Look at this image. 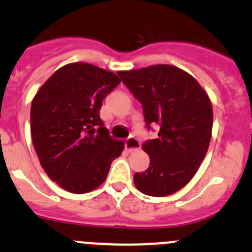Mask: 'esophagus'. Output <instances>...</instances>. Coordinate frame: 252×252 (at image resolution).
I'll list each match as a JSON object with an SVG mask.
<instances>
[{"mask_svg": "<svg viewBox=\"0 0 252 252\" xmlns=\"http://www.w3.org/2000/svg\"><path fill=\"white\" fill-rule=\"evenodd\" d=\"M140 147H141L140 141H138L136 137H129L128 140L126 141V149L128 150V152H132V150L140 149Z\"/></svg>", "mask_w": 252, "mask_h": 252, "instance_id": "1", "label": "esophagus"}]
</instances>
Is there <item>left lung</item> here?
I'll return each mask as SVG.
<instances>
[{
	"label": "left lung",
	"mask_w": 252,
	"mask_h": 252,
	"mask_svg": "<svg viewBox=\"0 0 252 252\" xmlns=\"http://www.w3.org/2000/svg\"><path fill=\"white\" fill-rule=\"evenodd\" d=\"M117 74L142 104L147 129L160 126L158 138L142 144L150 163L135 173L136 189L152 196L173 194L195 175L209 149L210 98L194 78L175 66L152 65Z\"/></svg>",
	"instance_id": "left-lung-1"
}]
</instances>
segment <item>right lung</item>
I'll use <instances>...</instances> for the list:
<instances>
[{"label":"right lung","mask_w":252,"mask_h":252,"mask_svg":"<svg viewBox=\"0 0 252 252\" xmlns=\"http://www.w3.org/2000/svg\"><path fill=\"white\" fill-rule=\"evenodd\" d=\"M121 83L91 63H73L54 72L32 102L31 131L43 170L74 194L103 184L124 149L100 120L103 99Z\"/></svg>","instance_id":"1"}]
</instances>
